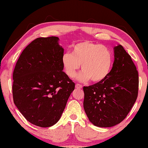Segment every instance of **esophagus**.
<instances>
[{
	"mask_svg": "<svg viewBox=\"0 0 148 148\" xmlns=\"http://www.w3.org/2000/svg\"><path fill=\"white\" fill-rule=\"evenodd\" d=\"M76 89H82V86L81 84H76Z\"/></svg>",
	"mask_w": 148,
	"mask_h": 148,
	"instance_id": "1",
	"label": "esophagus"
}]
</instances>
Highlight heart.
<instances>
[{"label":"heart","instance_id":"obj_1","mask_svg":"<svg viewBox=\"0 0 148 148\" xmlns=\"http://www.w3.org/2000/svg\"><path fill=\"white\" fill-rule=\"evenodd\" d=\"M61 62L64 71L69 77L76 76L82 64L83 71L77 77L79 81L91 79L94 83H99L108 76L114 59L112 52L104 45L84 41L74 45L72 53H63Z\"/></svg>","mask_w":148,"mask_h":148}]
</instances>
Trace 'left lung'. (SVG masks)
I'll list each match as a JSON object with an SVG mask.
<instances>
[{
  "label": "left lung",
  "instance_id": "1",
  "mask_svg": "<svg viewBox=\"0 0 148 148\" xmlns=\"http://www.w3.org/2000/svg\"><path fill=\"white\" fill-rule=\"evenodd\" d=\"M138 72L121 45L114 47V62L110 74L101 82L84 87V108L92 124L110 127L127 117L138 92Z\"/></svg>",
  "mask_w": 148,
  "mask_h": 148
}]
</instances>
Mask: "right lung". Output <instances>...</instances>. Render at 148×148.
Listing matches in <instances>:
<instances>
[{"mask_svg":"<svg viewBox=\"0 0 148 148\" xmlns=\"http://www.w3.org/2000/svg\"><path fill=\"white\" fill-rule=\"evenodd\" d=\"M59 38H37L20 55L13 72L14 102L32 124L49 127L63 112L75 84L62 71Z\"/></svg>","mask_w":148,"mask_h":148,"instance_id":"add662e5","label":"right lung"}]
</instances>
